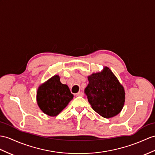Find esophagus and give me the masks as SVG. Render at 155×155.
I'll list each match as a JSON object with an SVG mask.
<instances>
[{
  "mask_svg": "<svg viewBox=\"0 0 155 155\" xmlns=\"http://www.w3.org/2000/svg\"><path fill=\"white\" fill-rule=\"evenodd\" d=\"M76 96L78 97H83L84 96V93L80 91V92H78V93H76Z\"/></svg>",
  "mask_w": 155,
  "mask_h": 155,
  "instance_id": "esophagus-1",
  "label": "esophagus"
}]
</instances>
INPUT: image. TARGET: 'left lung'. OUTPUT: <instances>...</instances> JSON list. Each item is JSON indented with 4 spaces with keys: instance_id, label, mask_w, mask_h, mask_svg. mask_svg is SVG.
<instances>
[{
    "instance_id": "8db88e82",
    "label": "left lung",
    "mask_w": 155,
    "mask_h": 155,
    "mask_svg": "<svg viewBox=\"0 0 155 155\" xmlns=\"http://www.w3.org/2000/svg\"><path fill=\"white\" fill-rule=\"evenodd\" d=\"M87 78L85 93L93 110L105 118L118 114L125 103V91L110 69L104 66Z\"/></svg>"
}]
</instances>
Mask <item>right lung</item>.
Returning a JSON list of instances; mask_svg holds the SVG:
<instances>
[{
  "label": "right lung",
  "instance_id": "right-lung-1",
  "mask_svg": "<svg viewBox=\"0 0 155 155\" xmlns=\"http://www.w3.org/2000/svg\"><path fill=\"white\" fill-rule=\"evenodd\" d=\"M73 97L68 86L60 82L58 75H54L39 86L37 103L45 114L56 116L66 107Z\"/></svg>",
  "mask_w": 155,
  "mask_h": 155
}]
</instances>
